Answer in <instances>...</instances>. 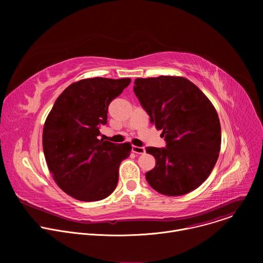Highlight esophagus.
Listing matches in <instances>:
<instances>
[{"instance_id": "34e87169", "label": "esophagus", "mask_w": 263, "mask_h": 263, "mask_svg": "<svg viewBox=\"0 0 263 263\" xmlns=\"http://www.w3.org/2000/svg\"><path fill=\"white\" fill-rule=\"evenodd\" d=\"M132 152L135 154H144L145 149L142 146H136V145H132Z\"/></svg>"}]
</instances>
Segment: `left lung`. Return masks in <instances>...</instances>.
<instances>
[{
	"instance_id": "1",
	"label": "left lung",
	"mask_w": 263,
	"mask_h": 263,
	"mask_svg": "<svg viewBox=\"0 0 263 263\" xmlns=\"http://www.w3.org/2000/svg\"><path fill=\"white\" fill-rule=\"evenodd\" d=\"M134 93L165 147L147 146L156 165L145 174L159 194L175 197L195 191L213 170L220 149V125L208 98L183 77L137 78Z\"/></svg>"
}]
</instances>
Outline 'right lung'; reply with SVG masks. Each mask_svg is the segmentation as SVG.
Masks as SVG:
<instances>
[{
	"mask_svg": "<svg viewBox=\"0 0 263 263\" xmlns=\"http://www.w3.org/2000/svg\"><path fill=\"white\" fill-rule=\"evenodd\" d=\"M131 79L91 78L74 82L57 98L46 120L43 147L48 167L60 189L84 202L110 196L118 185L121 162L131 144L99 139L108 106Z\"/></svg>",
	"mask_w": 263,
	"mask_h": 263,
	"instance_id": "right-lung-1",
	"label": "right lung"
}]
</instances>
